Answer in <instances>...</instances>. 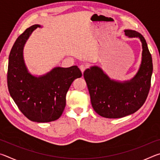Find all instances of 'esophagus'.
I'll use <instances>...</instances> for the list:
<instances>
[{
	"label": "esophagus",
	"instance_id": "1",
	"mask_svg": "<svg viewBox=\"0 0 160 160\" xmlns=\"http://www.w3.org/2000/svg\"><path fill=\"white\" fill-rule=\"evenodd\" d=\"M80 69L81 71H82V72L83 73V72L85 71V70L86 69V66H85V65H80Z\"/></svg>",
	"mask_w": 160,
	"mask_h": 160
}]
</instances>
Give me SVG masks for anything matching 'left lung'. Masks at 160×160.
<instances>
[{"instance_id": "8db88e82", "label": "left lung", "mask_w": 160, "mask_h": 160, "mask_svg": "<svg viewBox=\"0 0 160 160\" xmlns=\"http://www.w3.org/2000/svg\"><path fill=\"white\" fill-rule=\"evenodd\" d=\"M128 38H138L142 44L139 69L131 79L116 80L108 76L100 67L92 66L84 72L91 104L102 117L118 118L137 112L144 104L150 88L152 59L145 38L132 29H125Z\"/></svg>"}]
</instances>
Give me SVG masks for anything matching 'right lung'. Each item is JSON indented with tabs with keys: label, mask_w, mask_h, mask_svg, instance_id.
<instances>
[{
	"label": "right lung",
	"mask_w": 160,
	"mask_h": 160,
	"mask_svg": "<svg viewBox=\"0 0 160 160\" xmlns=\"http://www.w3.org/2000/svg\"><path fill=\"white\" fill-rule=\"evenodd\" d=\"M40 25L26 29L10 51L8 68V87L10 96L27 118L37 123L57 120L66 107V96L75 79L82 76L77 66L55 67L42 75L29 71L23 50L32 32Z\"/></svg>",
	"instance_id": "right-lung-1"
}]
</instances>
